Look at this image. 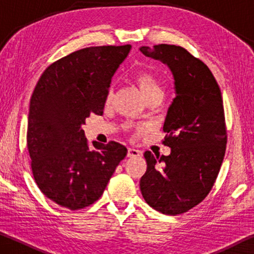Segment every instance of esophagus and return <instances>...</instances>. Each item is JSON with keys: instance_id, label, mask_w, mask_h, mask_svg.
<instances>
[{"instance_id": "34e87169", "label": "esophagus", "mask_w": 254, "mask_h": 254, "mask_svg": "<svg viewBox=\"0 0 254 254\" xmlns=\"http://www.w3.org/2000/svg\"><path fill=\"white\" fill-rule=\"evenodd\" d=\"M141 156V151L134 148H128L127 149V157L128 158H136Z\"/></svg>"}]
</instances>
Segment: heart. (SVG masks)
<instances>
[{
    "mask_svg": "<svg viewBox=\"0 0 254 254\" xmlns=\"http://www.w3.org/2000/svg\"><path fill=\"white\" fill-rule=\"evenodd\" d=\"M132 81L137 88L140 89L141 94L147 102L153 100H160L163 95V88L160 79L150 70H137L132 75ZM112 100V91L107 93L106 102L109 103ZM149 128L148 124H141L139 127L140 131H147Z\"/></svg>",
    "mask_w": 254,
    "mask_h": 254,
    "instance_id": "b5f03b06",
    "label": "heart"
}]
</instances>
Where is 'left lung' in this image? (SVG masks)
Returning <instances> with one entry per match:
<instances>
[{"instance_id": "1", "label": "left lung", "mask_w": 254, "mask_h": 254, "mask_svg": "<svg viewBox=\"0 0 254 254\" xmlns=\"http://www.w3.org/2000/svg\"><path fill=\"white\" fill-rule=\"evenodd\" d=\"M140 50L169 66L177 94L163 124L162 143L171 152H144L147 171L140 189L153 209L183 214L205 199L220 173L227 142L222 93L207 65L183 47L161 44Z\"/></svg>"}]
</instances>
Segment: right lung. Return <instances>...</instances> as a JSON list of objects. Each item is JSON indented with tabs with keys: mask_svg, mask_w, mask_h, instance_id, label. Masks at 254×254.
Wrapping results in <instances>:
<instances>
[{
	"mask_svg": "<svg viewBox=\"0 0 254 254\" xmlns=\"http://www.w3.org/2000/svg\"><path fill=\"white\" fill-rule=\"evenodd\" d=\"M131 45L74 51L42 72L30 100L27 147L42 194L62 207L81 209L100 198L127 149L115 141L95 143L81 126L102 115L111 79Z\"/></svg>",
	"mask_w": 254,
	"mask_h": 254,
	"instance_id": "add662e5",
	"label": "right lung"
}]
</instances>
